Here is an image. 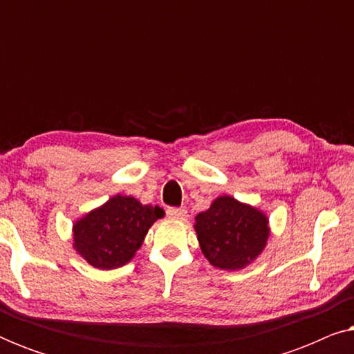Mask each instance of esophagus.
I'll use <instances>...</instances> for the list:
<instances>
[{
	"label": "esophagus",
	"mask_w": 354,
	"mask_h": 354,
	"mask_svg": "<svg viewBox=\"0 0 354 354\" xmlns=\"http://www.w3.org/2000/svg\"><path fill=\"white\" fill-rule=\"evenodd\" d=\"M167 216L171 219H185L187 209L185 207H167Z\"/></svg>",
	"instance_id": "obj_1"
}]
</instances>
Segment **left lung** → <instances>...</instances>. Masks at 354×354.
<instances>
[{
	"label": "left lung",
	"instance_id": "left-lung-1",
	"mask_svg": "<svg viewBox=\"0 0 354 354\" xmlns=\"http://www.w3.org/2000/svg\"><path fill=\"white\" fill-rule=\"evenodd\" d=\"M195 221L203 254L214 268L224 270H239L253 263L269 239L264 212L227 195L216 198Z\"/></svg>",
	"mask_w": 354,
	"mask_h": 354
}]
</instances>
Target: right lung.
<instances>
[{
  "instance_id": "add662e5",
  "label": "right lung",
  "mask_w": 354,
  "mask_h": 354,
  "mask_svg": "<svg viewBox=\"0 0 354 354\" xmlns=\"http://www.w3.org/2000/svg\"><path fill=\"white\" fill-rule=\"evenodd\" d=\"M159 206L142 205L133 196L115 195L74 224V248L96 269L127 264L158 219Z\"/></svg>"
}]
</instances>
